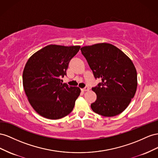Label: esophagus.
I'll list each match as a JSON object with an SVG mask.
<instances>
[{
	"label": "esophagus",
	"instance_id": "obj_1",
	"mask_svg": "<svg viewBox=\"0 0 158 158\" xmlns=\"http://www.w3.org/2000/svg\"><path fill=\"white\" fill-rule=\"evenodd\" d=\"M89 89H90V88L89 87H85V88L82 89L81 90L83 91H89Z\"/></svg>",
	"mask_w": 158,
	"mask_h": 158
}]
</instances>
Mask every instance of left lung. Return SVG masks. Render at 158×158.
Instances as JSON below:
<instances>
[{
	"label": "left lung",
	"instance_id": "1",
	"mask_svg": "<svg viewBox=\"0 0 158 158\" xmlns=\"http://www.w3.org/2000/svg\"><path fill=\"white\" fill-rule=\"evenodd\" d=\"M81 51L95 79L102 81L92 90L97 100L92 110L103 116H114L129 105L137 89V72L131 60L110 44L84 46Z\"/></svg>",
	"mask_w": 158,
	"mask_h": 158
}]
</instances>
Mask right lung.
Wrapping results in <instances>:
<instances>
[{"label":"right lung","instance_id":"right-lung-1","mask_svg":"<svg viewBox=\"0 0 158 158\" xmlns=\"http://www.w3.org/2000/svg\"><path fill=\"white\" fill-rule=\"evenodd\" d=\"M80 48L48 45L27 61L22 75L24 91L31 106L44 118L60 119L73 109L81 89L62 83L61 78Z\"/></svg>","mask_w":158,"mask_h":158}]
</instances>
